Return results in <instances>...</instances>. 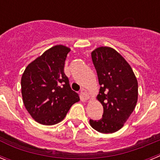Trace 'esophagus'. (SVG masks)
Returning a JSON list of instances; mask_svg holds the SVG:
<instances>
[{
  "instance_id": "1",
  "label": "esophagus",
  "mask_w": 160,
  "mask_h": 160,
  "mask_svg": "<svg viewBox=\"0 0 160 160\" xmlns=\"http://www.w3.org/2000/svg\"><path fill=\"white\" fill-rule=\"evenodd\" d=\"M81 94H82V95L84 97L85 99H88V98H89V94L87 93V90H85V89H82Z\"/></svg>"
}]
</instances>
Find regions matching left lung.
<instances>
[{
    "mask_svg": "<svg viewBox=\"0 0 160 160\" xmlns=\"http://www.w3.org/2000/svg\"><path fill=\"white\" fill-rule=\"evenodd\" d=\"M100 87L98 100L103 107L102 118L90 119L98 132L118 131L135 110L138 100V82L131 66L111 47L102 46L91 53Z\"/></svg>",
    "mask_w": 160,
    "mask_h": 160,
    "instance_id": "1",
    "label": "left lung"
}]
</instances>
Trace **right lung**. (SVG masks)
Masks as SVG:
<instances>
[{
  "label": "right lung",
  "mask_w": 160,
  "mask_h": 160,
  "mask_svg": "<svg viewBox=\"0 0 160 160\" xmlns=\"http://www.w3.org/2000/svg\"><path fill=\"white\" fill-rule=\"evenodd\" d=\"M70 49L53 46L28 65L22 77V94L32 118L43 125H54L66 117L79 96L71 90L64 73Z\"/></svg>",
  "instance_id": "obj_1"
}]
</instances>
